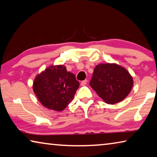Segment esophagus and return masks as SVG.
<instances>
[{"instance_id":"34e87169","label":"esophagus","mask_w":157,"mask_h":157,"mask_svg":"<svg viewBox=\"0 0 157 157\" xmlns=\"http://www.w3.org/2000/svg\"><path fill=\"white\" fill-rule=\"evenodd\" d=\"M87 84V80L86 79H85V80H83L81 82V85L82 86H84V85H86Z\"/></svg>"}]
</instances>
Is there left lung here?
I'll use <instances>...</instances> for the list:
<instances>
[{"mask_svg":"<svg viewBox=\"0 0 157 157\" xmlns=\"http://www.w3.org/2000/svg\"><path fill=\"white\" fill-rule=\"evenodd\" d=\"M132 77L125 68L116 63H100L94 68L90 86L107 103L121 102L130 93Z\"/></svg>","mask_w":157,"mask_h":157,"instance_id":"left-lung-1","label":"left lung"}]
</instances>
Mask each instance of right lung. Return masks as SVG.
<instances>
[{"label": "right lung", "instance_id": "1", "mask_svg": "<svg viewBox=\"0 0 157 157\" xmlns=\"http://www.w3.org/2000/svg\"><path fill=\"white\" fill-rule=\"evenodd\" d=\"M79 86L75 75L66 66H50L36 76L33 91L44 107L61 111L72 101Z\"/></svg>", "mask_w": 157, "mask_h": 157}]
</instances>
